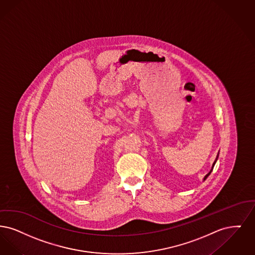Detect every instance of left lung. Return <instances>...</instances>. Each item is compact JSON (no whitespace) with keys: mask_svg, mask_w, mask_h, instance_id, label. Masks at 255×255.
<instances>
[{"mask_svg":"<svg viewBox=\"0 0 255 255\" xmlns=\"http://www.w3.org/2000/svg\"><path fill=\"white\" fill-rule=\"evenodd\" d=\"M217 159H218V154H217V157H216V160H215V161H214V163H213V165H212V167H211V171H210V172H209V173H208V174H207V175H206V176H205V178H204V180H206V179H207V178L209 177V175H210V174H211V171H212V169H213V166H214V165H215V163H216V161H217Z\"/></svg>","mask_w":255,"mask_h":255,"instance_id":"8db88e82","label":"left lung"}]
</instances>
